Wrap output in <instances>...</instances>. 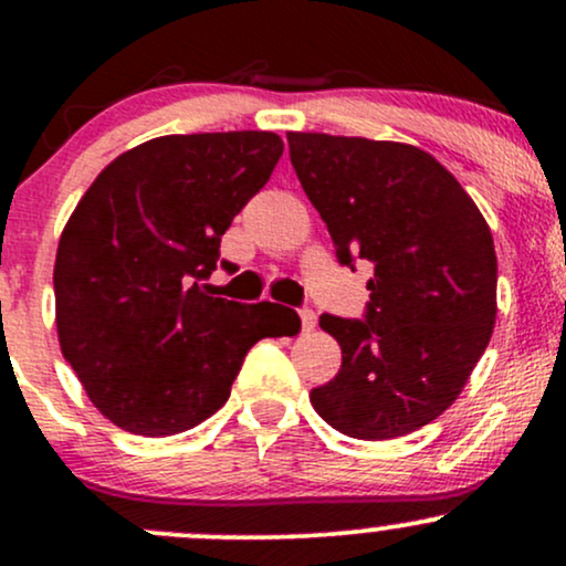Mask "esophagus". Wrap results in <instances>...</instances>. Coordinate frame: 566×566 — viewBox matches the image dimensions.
<instances>
[{"instance_id":"obj_1","label":"esophagus","mask_w":566,"mask_h":566,"mask_svg":"<svg viewBox=\"0 0 566 566\" xmlns=\"http://www.w3.org/2000/svg\"><path fill=\"white\" fill-rule=\"evenodd\" d=\"M301 322H303V333H311L316 327V314L311 308H301Z\"/></svg>"}]
</instances>
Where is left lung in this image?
I'll return each mask as SVG.
<instances>
[{
    "mask_svg": "<svg viewBox=\"0 0 566 566\" xmlns=\"http://www.w3.org/2000/svg\"><path fill=\"white\" fill-rule=\"evenodd\" d=\"M287 143L337 261L375 265L365 319L319 316L343 365L311 391V405L354 439L418 431L458 399L492 337L490 226L454 175L418 146L324 133H287Z\"/></svg>",
    "mask_w": 566,
    "mask_h": 566,
    "instance_id": "left-lung-1",
    "label": "left lung"
}]
</instances>
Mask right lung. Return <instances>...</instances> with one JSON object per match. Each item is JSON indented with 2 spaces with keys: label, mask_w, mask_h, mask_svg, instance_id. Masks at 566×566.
<instances>
[{
  "label": "right lung",
  "mask_w": 566,
  "mask_h": 566,
  "mask_svg": "<svg viewBox=\"0 0 566 566\" xmlns=\"http://www.w3.org/2000/svg\"><path fill=\"white\" fill-rule=\"evenodd\" d=\"M282 151L261 129L165 135L116 157L71 212L53 274L57 340L122 431L199 426L229 401L247 350L301 329L292 308L212 297L201 284Z\"/></svg>",
  "instance_id": "right-lung-1"
}]
</instances>
